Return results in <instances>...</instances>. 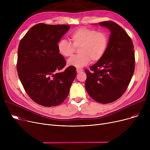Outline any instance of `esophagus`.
Returning a JSON list of instances; mask_svg holds the SVG:
<instances>
[{"instance_id": "34e87169", "label": "esophagus", "mask_w": 150, "mask_h": 150, "mask_svg": "<svg viewBox=\"0 0 150 150\" xmlns=\"http://www.w3.org/2000/svg\"><path fill=\"white\" fill-rule=\"evenodd\" d=\"M82 72H83V70L82 69H76V72L78 74H80V73H81Z\"/></svg>"}]
</instances>
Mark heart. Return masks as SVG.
Segmentation results:
<instances>
[{
	"label": "heart",
	"instance_id": "heart-1",
	"mask_svg": "<svg viewBox=\"0 0 150 150\" xmlns=\"http://www.w3.org/2000/svg\"><path fill=\"white\" fill-rule=\"evenodd\" d=\"M71 42L61 39L58 43L59 53L64 57L72 56L75 48H79L78 53L67 61L69 66L81 68L88 65L92 60H100L106 52L109 39L108 35L101 31L85 27L79 28L71 33Z\"/></svg>",
	"mask_w": 150,
	"mask_h": 150
}]
</instances>
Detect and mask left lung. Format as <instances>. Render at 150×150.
I'll list each match as a JSON object with an SVG mask.
<instances>
[{"label": "left lung", "mask_w": 150, "mask_h": 150, "mask_svg": "<svg viewBox=\"0 0 150 150\" xmlns=\"http://www.w3.org/2000/svg\"><path fill=\"white\" fill-rule=\"evenodd\" d=\"M98 24L109 30L111 35L103 58L91 70H85V88L92 99L107 104L119 99L127 90L134 72L135 57L131 39L122 27L112 21Z\"/></svg>", "instance_id": "obj_1"}]
</instances>
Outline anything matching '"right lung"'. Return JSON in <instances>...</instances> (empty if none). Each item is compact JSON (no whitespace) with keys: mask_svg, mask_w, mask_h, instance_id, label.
Masks as SVG:
<instances>
[{"mask_svg":"<svg viewBox=\"0 0 150 150\" xmlns=\"http://www.w3.org/2000/svg\"><path fill=\"white\" fill-rule=\"evenodd\" d=\"M69 28V25L38 23L20 41L18 76L28 96L40 105L51 107L62 103L76 75L73 66L58 72L66 64L58 43Z\"/></svg>","mask_w":150,"mask_h":150,"instance_id":"add662e5","label":"right lung"}]
</instances>
